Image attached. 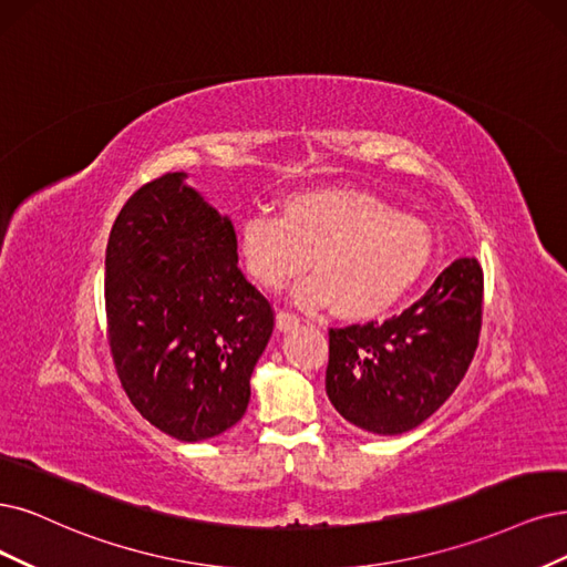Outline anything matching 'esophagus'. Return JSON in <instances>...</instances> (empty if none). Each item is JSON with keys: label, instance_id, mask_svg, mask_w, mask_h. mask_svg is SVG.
I'll use <instances>...</instances> for the list:
<instances>
[{"label": "esophagus", "instance_id": "esophagus-1", "mask_svg": "<svg viewBox=\"0 0 567 567\" xmlns=\"http://www.w3.org/2000/svg\"><path fill=\"white\" fill-rule=\"evenodd\" d=\"M299 318L295 316V312H289V310H280L278 312V318H276V324H278V329L280 331H291V329H297L299 327Z\"/></svg>", "mask_w": 567, "mask_h": 567}]
</instances>
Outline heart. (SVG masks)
Returning <instances> with one entry per match:
<instances>
[{"label":"heart","instance_id":"obj_1","mask_svg":"<svg viewBox=\"0 0 567 567\" xmlns=\"http://www.w3.org/2000/svg\"><path fill=\"white\" fill-rule=\"evenodd\" d=\"M238 247L247 272L264 289L287 287L310 264L316 276L297 289L299 303L337 306L346 320H371L423 278L432 234L421 219L392 213L371 194L316 188L287 196L280 215L247 217Z\"/></svg>","mask_w":567,"mask_h":567}]
</instances>
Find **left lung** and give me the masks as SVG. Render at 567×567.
Listing matches in <instances>:
<instances>
[{"mask_svg": "<svg viewBox=\"0 0 567 567\" xmlns=\"http://www.w3.org/2000/svg\"><path fill=\"white\" fill-rule=\"evenodd\" d=\"M484 270L455 259L421 301L381 322L329 329L327 396L348 423L404 434L465 379L481 331Z\"/></svg>", "mask_w": 567, "mask_h": 567, "instance_id": "obj_1", "label": "left lung"}]
</instances>
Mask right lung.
Masks as SVG:
<instances>
[{"label": "right lung", "mask_w": 567, "mask_h": 567, "mask_svg": "<svg viewBox=\"0 0 567 567\" xmlns=\"http://www.w3.org/2000/svg\"><path fill=\"white\" fill-rule=\"evenodd\" d=\"M104 268L107 337L131 404L179 442L234 427L272 308L238 268L230 219L186 173H167L123 205Z\"/></svg>", "instance_id": "right-lung-1"}]
</instances>
